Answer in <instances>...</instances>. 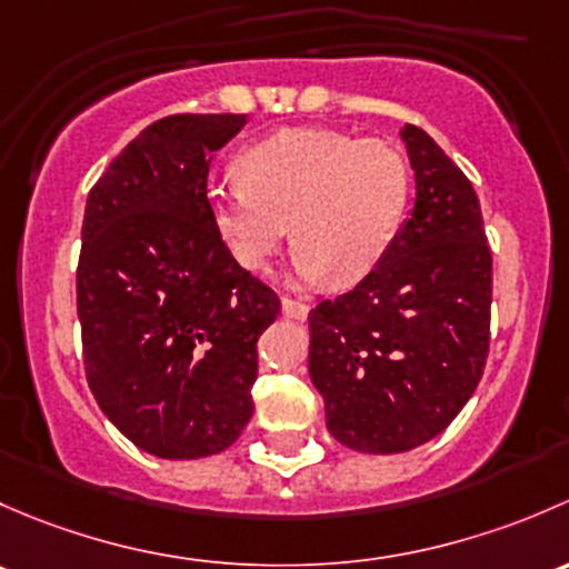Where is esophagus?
Listing matches in <instances>:
<instances>
[{
	"mask_svg": "<svg viewBox=\"0 0 569 569\" xmlns=\"http://www.w3.org/2000/svg\"><path fill=\"white\" fill-rule=\"evenodd\" d=\"M282 312L292 320H303L309 315V307L303 301H296V298H282Z\"/></svg>",
	"mask_w": 569,
	"mask_h": 569,
	"instance_id": "obj_1",
	"label": "esophagus"
}]
</instances>
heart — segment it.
Listing matches in <instances>:
<instances>
[{
    "label": "heart",
    "mask_w": 569,
    "mask_h": 569,
    "mask_svg": "<svg viewBox=\"0 0 569 569\" xmlns=\"http://www.w3.org/2000/svg\"><path fill=\"white\" fill-rule=\"evenodd\" d=\"M238 183L208 191V216L227 254L246 271H266L292 232L301 279L356 284L397 241L411 163L386 139L333 128H287L236 161ZM291 227H286V221Z\"/></svg>",
    "instance_id": "b5f03b06"
}]
</instances>
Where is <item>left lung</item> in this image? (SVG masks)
I'll return each instance as SVG.
<instances>
[{
  "instance_id": "left-lung-1",
  "label": "left lung",
  "mask_w": 569,
  "mask_h": 569,
  "mask_svg": "<svg viewBox=\"0 0 569 569\" xmlns=\"http://www.w3.org/2000/svg\"><path fill=\"white\" fill-rule=\"evenodd\" d=\"M411 219L353 290L309 312V375L339 443L395 455L462 411L490 348L493 257L471 180L421 128H402Z\"/></svg>"
}]
</instances>
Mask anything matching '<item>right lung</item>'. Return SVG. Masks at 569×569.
<instances>
[{
    "label": "right lung",
    "mask_w": 569,
    "mask_h": 569,
    "mask_svg": "<svg viewBox=\"0 0 569 569\" xmlns=\"http://www.w3.org/2000/svg\"><path fill=\"white\" fill-rule=\"evenodd\" d=\"M246 114H169L90 189L76 268L84 372L144 452H224L254 413L257 339L279 296L227 254L208 216L210 158Z\"/></svg>",
    "instance_id": "add662e5"
}]
</instances>
